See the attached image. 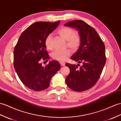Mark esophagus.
I'll list each match as a JSON object with an SVG mask.
<instances>
[{"label": "esophagus", "mask_w": 121, "mask_h": 121, "mask_svg": "<svg viewBox=\"0 0 121 121\" xmlns=\"http://www.w3.org/2000/svg\"><path fill=\"white\" fill-rule=\"evenodd\" d=\"M60 64H61V65H62V66H64V65H65V63L64 62H62V61H60Z\"/></svg>", "instance_id": "1"}]
</instances>
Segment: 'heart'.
Segmentation results:
<instances>
[{
    "label": "heart",
    "mask_w": 121,
    "mask_h": 121,
    "mask_svg": "<svg viewBox=\"0 0 121 121\" xmlns=\"http://www.w3.org/2000/svg\"><path fill=\"white\" fill-rule=\"evenodd\" d=\"M57 33L62 38L66 41L67 46L71 49L75 50L79 47L81 38L79 33L77 31H74L73 29L70 27L63 26L58 30ZM52 35L50 34L47 36L45 40V45L47 49L51 50L52 49ZM71 54V52L69 49L56 50L52 53L51 56L53 59L63 62Z\"/></svg>",
    "instance_id": "1"
}]
</instances>
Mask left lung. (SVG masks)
I'll use <instances>...</instances> for the list:
<instances>
[{
  "instance_id": "left-lung-1",
  "label": "left lung",
  "mask_w": 121,
  "mask_h": 121,
  "mask_svg": "<svg viewBox=\"0 0 121 121\" xmlns=\"http://www.w3.org/2000/svg\"><path fill=\"white\" fill-rule=\"evenodd\" d=\"M64 26L78 31L80 44L71 59L82 63L78 69L75 64H65L70 73L65 79L69 88L77 92L89 90L93 86L100 77L106 63L104 43L93 28L81 20L66 22ZM77 64L79 66V64Z\"/></svg>"
}]
</instances>
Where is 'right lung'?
Instances as JSON below:
<instances>
[{"label":"right lung","mask_w":121,"mask_h":121,"mask_svg":"<svg viewBox=\"0 0 121 121\" xmlns=\"http://www.w3.org/2000/svg\"><path fill=\"white\" fill-rule=\"evenodd\" d=\"M56 22H39L30 25L22 32L14 50V66L22 83L35 91L45 90L52 78L60 69L57 61H50L45 67L40 60H47L45 40L58 27Z\"/></svg>","instance_id":"1"}]
</instances>
